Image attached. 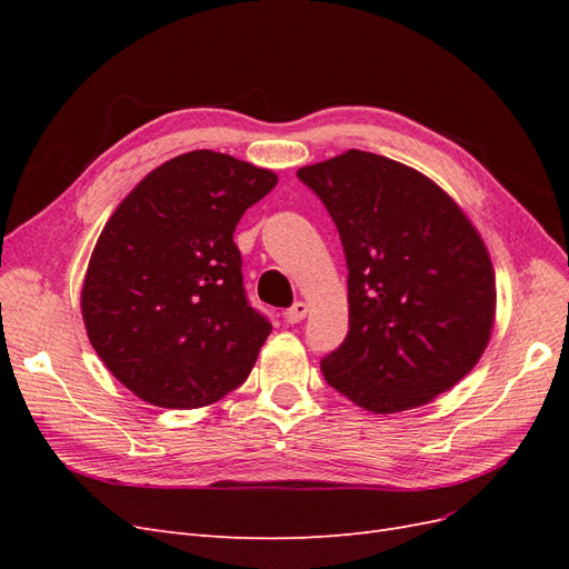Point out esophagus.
Instances as JSON below:
<instances>
[{
	"mask_svg": "<svg viewBox=\"0 0 569 569\" xmlns=\"http://www.w3.org/2000/svg\"><path fill=\"white\" fill-rule=\"evenodd\" d=\"M306 316H308V306H306L303 301H297L295 306L287 308V311H284V320H287L289 325L301 322Z\"/></svg>",
	"mask_w": 569,
	"mask_h": 569,
	"instance_id": "esophagus-1",
	"label": "esophagus"
}]
</instances>
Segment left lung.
<instances>
[{
  "instance_id": "left-lung-1",
  "label": "left lung",
  "mask_w": 569,
  "mask_h": 569,
  "mask_svg": "<svg viewBox=\"0 0 569 569\" xmlns=\"http://www.w3.org/2000/svg\"><path fill=\"white\" fill-rule=\"evenodd\" d=\"M349 266V335L322 358L330 387L377 416L435 401L485 353L496 274L485 239L420 170L349 149L297 170Z\"/></svg>"
}]
</instances>
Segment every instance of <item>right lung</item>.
I'll return each mask as SVG.
<instances>
[{
	"label": "right lung",
	"instance_id": "obj_1",
	"mask_svg": "<svg viewBox=\"0 0 569 569\" xmlns=\"http://www.w3.org/2000/svg\"><path fill=\"white\" fill-rule=\"evenodd\" d=\"M278 184L268 168L197 149L118 203L84 272L80 308L116 380L159 408H201L242 385L270 335L242 284L234 228Z\"/></svg>",
	"mask_w": 569,
	"mask_h": 569
}]
</instances>
